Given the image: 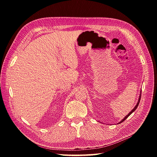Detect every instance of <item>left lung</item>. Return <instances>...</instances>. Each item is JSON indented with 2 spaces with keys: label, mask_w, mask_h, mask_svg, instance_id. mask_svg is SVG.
<instances>
[{
  "label": "left lung",
  "mask_w": 157,
  "mask_h": 157,
  "mask_svg": "<svg viewBox=\"0 0 157 157\" xmlns=\"http://www.w3.org/2000/svg\"><path fill=\"white\" fill-rule=\"evenodd\" d=\"M140 98H141V94H140V98H139V100H138V103H137V105H136V106H135V107L134 108V109H133L132 110V111H131V112H130L129 113V114L128 115H127V116H125V118L124 119H123V120H121V121H120L119 123H119H122V122H123V121H125V120L127 119V118H128V117L130 115H131L132 114V113H133V112H134V111H135V110L136 109H137V107H138V105H139V103H140Z\"/></svg>",
  "instance_id": "obj_1"
}]
</instances>
